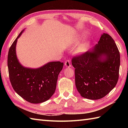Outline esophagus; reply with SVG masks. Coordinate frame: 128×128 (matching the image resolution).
<instances>
[{"mask_svg": "<svg viewBox=\"0 0 128 128\" xmlns=\"http://www.w3.org/2000/svg\"><path fill=\"white\" fill-rule=\"evenodd\" d=\"M64 65L66 67H70L71 66V64H70V61L69 60H67L65 62V64H64Z\"/></svg>", "mask_w": 128, "mask_h": 128, "instance_id": "obj_1", "label": "esophagus"}]
</instances>
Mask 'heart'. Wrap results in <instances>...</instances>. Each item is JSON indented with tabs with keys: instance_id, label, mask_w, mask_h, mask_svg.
<instances>
[{
	"instance_id": "heart-1",
	"label": "heart",
	"mask_w": 128,
	"mask_h": 128,
	"mask_svg": "<svg viewBox=\"0 0 128 128\" xmlns=\"http://www.w3.org/2000/svg\"><path fill=\"white\" fill-rule=\"evenodd\" d=\"M89 45V43L88 42H86L81 45L79 48H78L76 50V53L77 54H82L86 52L88 48Z\"/></svg>"
}]
</instances>
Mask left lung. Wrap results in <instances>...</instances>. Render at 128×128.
<instances>
[{"mask_svg":"<svg viewBox=\"0 0 128 128\" xmlns=\"http://www.w3.org/2000/svg\"><path fill=\"white\" fill-rule=\"evenodd\" d=\"M75 85L83 98H102L114 88L119 77L120 52L114 40L107 34H102L91 50L74 56Z\"/></svg>","mask_w":128,"mask_h":128,"instance_id":"8db88e82","label":"left lung"}]
</instances>
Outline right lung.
Wrapping results in <instances>:
<instances>
[{"instance_id":"add662e5","label":"right lung","mask_w":128,"mask_h":128,"mask_svg":"<svg viewBox=\"0 0 128 128\" xmlns=\"http://www.w3.org/2000/svg\"><path fill=\"white\" fill-rule=\"evenodd\" d=\"M23 32L14 41L8 51L7 65L10 82L14 91L26 101L32 104L43 102L54 93L64 63L50 62L36 69L22 66L16 56V45Z\"/></svg>"}]
</instances>
